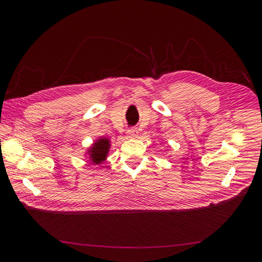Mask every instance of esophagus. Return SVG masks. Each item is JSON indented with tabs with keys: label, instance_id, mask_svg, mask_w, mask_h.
Segmentation results:
<instances>
[{
	"label": "esophagus",
	"instance_id": "esophagus-1",
	"mask_svg": "<svg viewBox=\"0 0 262 262\" xmlns=\"http://www.w3.org/2000/svg\"><path fill=\"white\" fill-rule=\"evenodd\" d=\"M138 134H139V130L138 129H130L126 132V137L129 139H136L138 138Z\"/></svg>",
	"mask_w": 262,
	"mask_h": 262
}]
</instances>
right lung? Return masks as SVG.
<instances>
[{"instance_id":"add662e5","label":"right lung","mask_w":262,"mask_h":262,"mask_svg":"<svg viewBox=\"0 0 262 262\" xmlns=\"http://www.w3.org/2000/svg\"><path fill=\"white\" fill-rule=\"evenodd\" d=\"M110 148V140L108 138L100 137L94 141L92 146L89 147L86 155L92 164L99 165L106 161Z\"/></svg>"}]
</instances>
